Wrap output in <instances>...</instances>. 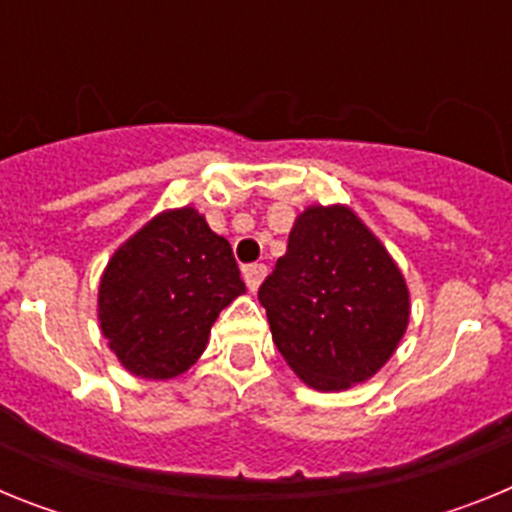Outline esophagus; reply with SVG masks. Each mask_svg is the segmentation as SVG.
Instances as JSON below:
<instances>
[{
    "label": "esophagus",
    "mask_w": 512,
    "mask_h": 512,
    "mask_svg": "<svg viewBox=\"0 0 512 512\" xmlns=\"http://www.w3.org/2000/svg\"><path fill=\"white\" fill-rule=\"evenodd\" d=\"M264 277H266V266L264 264L243 266V279H246V287L251 289V292H256V289L261 287Z\"/></svg>",
    "instance_id": "esophagus-1"
}]
</instances>
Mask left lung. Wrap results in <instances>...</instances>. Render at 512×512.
I'll list each match as a JSON object with an SVG mask.
<instances>
[{
  "label": "left lung",
  "instance_id": "obj_1",
  "mask_svg": "<svg viewBox=\"0 0 512 512\" xmlns=\"http://www.w3.org/2000/svg\"><path fill=\"white\" fill-rule=\"evenodd\" d=\"M259 302L279 354L320 392L374 377L410 320L402 271L346 205H312L297 215Z\"/></svg>",
  "mask_w": 512,
  "mask_h": 512
}]
</instances>
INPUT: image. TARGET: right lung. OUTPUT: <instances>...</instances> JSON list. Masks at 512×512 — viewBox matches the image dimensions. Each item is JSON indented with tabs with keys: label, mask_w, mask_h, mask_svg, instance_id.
Returning a JSON list of instances; mask_svg holds the SVG:
<instances>
[{
	"label": "right lung",
	"mask_w": 512,
	"mask_h": 512,
	"mask_svg": "<svg viewBox=\"0 0 512 512\" xmlns=\"http://www.w3.org/2000/svg\"><path fill=\"white\" fill-rule=\"evenodd\" d=\"M243 292L233 248L205 215L166 210L130 235L104 269L99 328L130 374L171 379L200 359L220 310Z\"/></svg>",
	"instance_id": "right-lung-1"
}]
</instances>
